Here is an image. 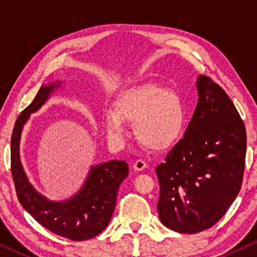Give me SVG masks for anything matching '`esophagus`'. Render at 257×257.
Instances as JSON below:
<instances>
[{
    "label": "esophagus",
    "mask_w": 257,
    "mask_h": 257,
    "mask_svg": "<svg viewBox=\"0 0 257 257\" xmlns=\"http://www.w3.org/2000/svg\"><path fill=\"white\" fill-rule=\"evenodd\" d=\"M145 167H146V163L142 159H138L135 164H133V170L135 171H143Z\"/></svg>",
    "instance_id": "1"
}]
</instances>
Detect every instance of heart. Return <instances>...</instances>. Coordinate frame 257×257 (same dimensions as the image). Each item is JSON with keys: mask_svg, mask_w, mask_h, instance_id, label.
Returning a JSON list of instances; mask_svg holds the SVG:
<instances>
[{"mask_svg": "<svg viewBox=\"0 0 257 257\" xmlns=\"http://www.w3.org/2000/svg\"><path fill=\"white\" fill-rule=\"evenodd\" d=\"M124 120L135 124L136 137L143 146L163 151L174 145L184 132L185 105L177 93L164 86L143 84L122 91L115 101V110L104 111V127L110 139H124Z\"/></svg>", "mask_w": 257, "mask_h": 257, "instance_id": "heart-1", "label": "heart"}]
</instances>
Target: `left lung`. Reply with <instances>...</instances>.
<instances>
[{
	"mask_svg": "<svg viewBox=\"0 0 257 257\" xmlns=\"http://www.w3.org/2000/svg\"><path fill=\"white\" fill-rule=\"evenodd\" d=\"M196 89L184 138L156 168L159 219L184 234L208 229L226 214L241 189L247 147L243 121L222 87L200 75Z\"/></svg>",
	"mask_w": 257,
	"mask_h": 257,
	"instance_id": "obj_1",
	"label": "left lung"
}]
</instances>
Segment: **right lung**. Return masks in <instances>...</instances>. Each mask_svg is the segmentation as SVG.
Masks as SVG:
<instances>
[{
	"mask_svg": "<svg viewBox=\"0 0 257 257\" xmlns=\"http://www.w3.org/2000/svg\"><path fill=\"white\" fill-rule=\"evenodd\" d=\"M61 85L62 82L42 85L35 99L17 118L10 147L12 174L19 201L38 223L69 240H90L100 234L110 222L119 186L128 175L126 161L111 160L92 166L82 188L75 195L64 201H51L30 184L20 159V142L24 124Z\"/></svg>",
	"mask_w": 257,
	"mask_h": 257,
	"instance_id": "1",
	"label": "right lung"
}]
</instances>
